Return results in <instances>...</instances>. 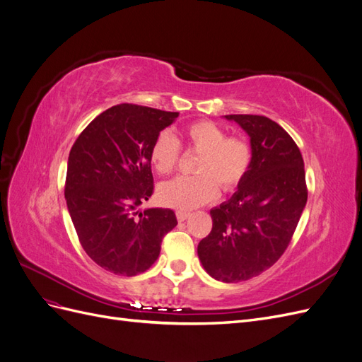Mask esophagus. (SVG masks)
Returning <instances> with one entry per match:
<instances>
[{
	"instance_id": "esophagus-1",
	"label": "esophagus",
	"mask_w": 362,
	"mask_h": 362,
	"mask_svg": "<svg viewBox=\"0 0 362 362\" xmlns=\"http://www.w3.org/2000/svg\"><path fill=\"white\" fill-rule=\"evenodd\" d=\"M189 217H190V213H189V211H184V210H178V211H177V218H178L180 222L187 221Z\"/></svg>"
}]
</instances>
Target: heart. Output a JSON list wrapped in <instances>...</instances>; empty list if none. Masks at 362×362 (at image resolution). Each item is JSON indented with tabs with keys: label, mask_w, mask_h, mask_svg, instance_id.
<instances>
[{
	"label": "heart",
	"mask_w": 362,
	"mask_h": 362,
	"mask_svg": "<svg viewBox=\"0 0 362 362\" xmlns=\"http://www.w3.org/2000/svg\"><path fill=\"white\" fill-rule=\"evenodd\" d=\"M184 141L189 149L199 152V177H178L160 185L158 198L164 205L180 210H193L211 202L217 196V184L229 190L243 180L252 149L243 137H226L225 129L210 120H198L184 128ZM149 157L152 166L161 175L177 169L181 158L178 140L161 133L152 141Z\"/></svg>",
	"instance_id": "1"
}]
</instances>
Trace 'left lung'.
<instances>
[{"label": "left lung", "instance_id": "left-lung-1", "mask_svg": "<svg viewBox=\"0 0 362 362\" xmlns=\"http://www.w3.org/2000/svg\"><path fill=\"white\" fill-rule=\"evenodd\" d=\"M250 139L252 161L226 202L211 208V233L198 245L205 272L247 281L286 252L308 198L303 158L290 134L266 116L226 115Z\"/></svg>", "mask_w": 362, "mask_h": 362}]
</instances>
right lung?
<instances>
[{
  "mask_svg": "<svg viewBox=\"0 0 362 362\" xmlns=\"http://www.w3.org/2000/svg\"><path fill=\"white\" fill-rule=\"evenodd\" d=\"M178 116L119 104L96 116L69 152L64 198L76 235L86 254L115 275L146 272L178 223L169 208L136 211L154 190L152 141Z\"/></svg>",
  "mask_w": 362,
  "mask_h": 362,
  "instance_id": "1",
  "label": "right lung"
}]
</instances>
